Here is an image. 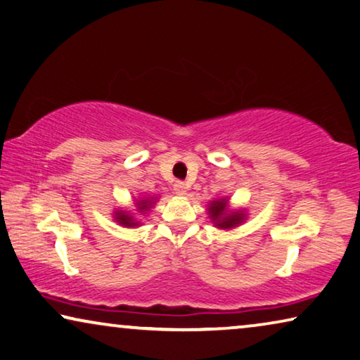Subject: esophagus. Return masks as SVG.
<instances>
[{
	"mask_svg": "<svg viewBox=\"0 0 360 360\" xmlns=\"http://www.w3.org/2000/svg\"><path fill=\"white\" fill-rule=\"evenodd\" d=\"M187 189H189V186H187L186 182L178 181L174 184V191H176V194H178L179 197H186L187 195Z\"/></svg>",
	"mask_w": 360,
	"mask_h": 360,
	"instance_id": "esophagus-1",
	"label": "esophagus"
}]
</instances>
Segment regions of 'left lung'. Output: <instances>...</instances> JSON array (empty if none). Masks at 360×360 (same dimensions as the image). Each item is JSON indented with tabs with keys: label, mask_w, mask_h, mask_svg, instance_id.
<instances>
[{
	"label": "left lung",
	"mask_w": 360,
	"mask_h": 360,
	"mask_svg": "<svg viewBox=\"0 0 360 360\" xmlns=\"http://www.w3.org/2000/svg\"><path fill=\"white\" fill-rule=\"evenodd\" d=\"M210 221L218 229H234L248 219V210L245 208H233L229 205V197L214 198L208 203L207 208Z\"/></svg>",
	"instance_id": "8db88e82"
}]
</instances>
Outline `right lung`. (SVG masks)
<instances>
[{
  "mask_svg": "<svg viewBox=\"0 0 360 360\" xmlns=\"http://www.w3.org/2000/svg\"><path fill=\"white\" fill-rule=\"evenodd\" d=\"M157 200L158 197H139L136 198V202H134L136 213L122 210V208H115V212H112V219H115L120 226H124V228L141 226L142 219L139 217H146L147 213H150V210H152Z\"/></svg>",
  "mask_w": 360,
  "mask_h": 360,
  "instance_id": "1",
  "label": "right lung"
}]
</instances>
